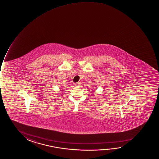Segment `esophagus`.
<instances>
[{
  "instance_id": "esophagus-1",
  "label": "esophagus",
  "mask_w": 159,
  "mask_h": 159,
  "mask_svg": "<svg viewBox=\"0 0 159 159\" xmlns=\"http://www.w3.org/2000/svg\"><path fill=\"white\" fill-rule=\"evenodd\" d=\"M74 85H75V86H80V82H78V83H75V84H74Z\"/></svg>"
}]
</instances>
